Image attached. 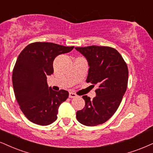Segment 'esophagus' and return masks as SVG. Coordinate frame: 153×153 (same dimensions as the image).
<instances>
[{"label": "esophagus", "instance_id": "34e87169", "mask_svg": "<svg viewBox=\"0 0 153 153\" xmlns=\"http://www.w3.org/2000/svg\"><path fill=\"white\" fill-rule=\"evenodd\" d=\"M77 97L76 94H75L74 93H73V92H69V97L71 98V99H72V98H76Z\"/></svg>", "mask_w": 153, "mask_h": 153}]
</instances>
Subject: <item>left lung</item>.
Here are the masks:
<instances>
[{
  "instance_id": "left-lung-1",
  "label": "left lung",
  "mask_w": 153,
  "mask_h": 153,
  "mask_svg": "<svg viewBox=\"0 0 153 153\" xmlns=\"http://www.w3.org/2000/svg\"><path fill=\"white\" fill-rule=\"evenodd\" d=\"M75 49L89 66L86 82L99 86L93 100L83 96L85 106L77 111L76 118L84 126H98L107 121L119 106L127 88L128 69L114 48L93 45Z\"/></svg>"
}]
</instances>
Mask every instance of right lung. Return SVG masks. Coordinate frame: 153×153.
<instances>
[{
    "instance_id": "right-lung-1",
    "label": "right lung",
    "mask_w": 153,
    "mask_h": 153,
    "mask_svg": "<svg viewBox=\"0 0 153 153\" xmlns=\"http://www.w3.org/2000/svg\"><path fill=\"white\" fill-rule=\"evenodd\" d=\"M74 48L37 42L28 45L19 54L13 71V89L22 113L34 123L48 126L57 118L59 105L67 100L69 92L52 90L47 76L54 72L56 56Z\"/></svg>"
}]
</instances>
